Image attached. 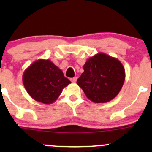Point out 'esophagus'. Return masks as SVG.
<instances>
[{
  "instance_id": "34e87169",
  "label": "esophagus",
  "mask_w": 152,
  "mask_h": 152,
  "mask_svg": "<svg viewBox=\"0 0 152 152\" xmlns=\"http://www.w3.org/2000/svg\"><path fill=\"white\" fill-rule=\"evenodd\" d=\"M76 80H77V78L76 77H73L70 79V81H71V82H73V83H76Z\"/></svg>"
}]
</instances>
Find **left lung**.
Returning <instances> with one entry per match:
<instances>
[{"label":"left lung","instance_id":"1","mask_svg":"<svg viewBox=\"0 0 152 152\" xmlns=\"http://www.w3.org/2000/svg\"><path fill=\"white\" fill-rule=\"evenodd\" d=\"M77 80L87 99L94 103H106L119 93L125 80V70L118 59L104 53L89 58Z\"/></svg>","mask_w":152,"mask_h":152}]
</instances>
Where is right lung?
Segmentation results:
<instances>
[{
	"label": "right lung",
	"mask_w": 152,
	"mask_h": 152,
	"mask_svg": "<svg viewBox=\"0 0 152 152\" xmlns=\"http://www.w3.org/2000/svg\"><path fill=\"white\" fill-rule=\"evenodd\" d=\"M23 83L32 99L50 104L59 98L64 87L71 82L50 60L38 59L25 70Z\"/></svg>",
	"instance_id": "add662e5"
}]
</instances>
